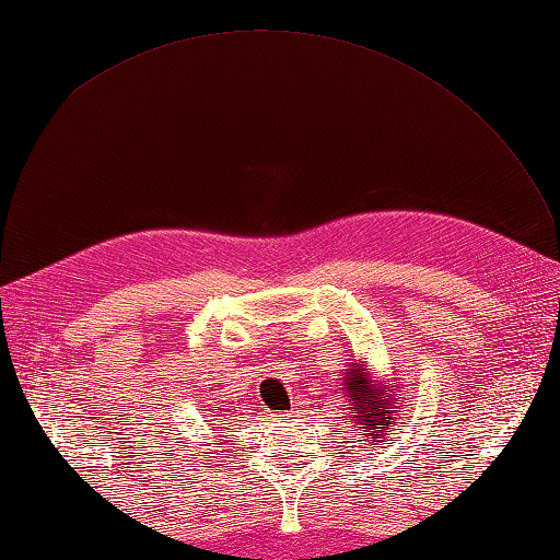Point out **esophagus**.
Returning <instances> with one entry per match:
<instances>
[{"instance_id":"obj_1","label":"esophagus","mask_w":560,"mask_h":560,"mask_svg":"<svg viewBox=\"0 0 560 560\" xmlns=\"http://www.w3.org/2000/svg\"><path fill=\"white\" fill-rule=\"evenodd\" d=\"M301 413H303V411H293L291 416H283V421H295V419H299Z\"/></svg>"}]
</instances>
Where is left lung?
Segmentation results:
<instances>
[{
	"instance_id": "1",
	"label": "left lung",
	"mask_w": 560,
	"mask_h": 560,
	"mask_svg": "<svg viewBox=\"0 0 560 560\" xmlns=\"http://www.w3.org/2000/svg\"><path fill=\"white\" fill-rule=\"evenodd\" d=\"M368 361H353L347 365V373L341 380L343 401L341 407L349 411V421L355 435H361V443L368 445H389L387 438L392 431H399L397 423L404 413H399L407 401L401 399L395 373L392 377H375L371 368L365 365ZM355 440V438H351Z\"/></svg>"
}]
</instances>
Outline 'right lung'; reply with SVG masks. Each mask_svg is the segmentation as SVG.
I'll return each instance as SVG.
<instances>
[{"label": "right lung", "instance_id": "add662e5", "mask_svg": "<svg viewBox=\"0 0 560 560\" xmlns=\"http://www.w3.org/2000/svg\"><path fill=\"white\" fill-rule=\"evenodd\" d=\"M207 411H211L209 416H229V413H225V409L217 407V404H213V407H211V409H207ZM211 421H221V419H211Z\"/></svg>", "mask_w": 560, "mask_h": 560}]
</instances>
